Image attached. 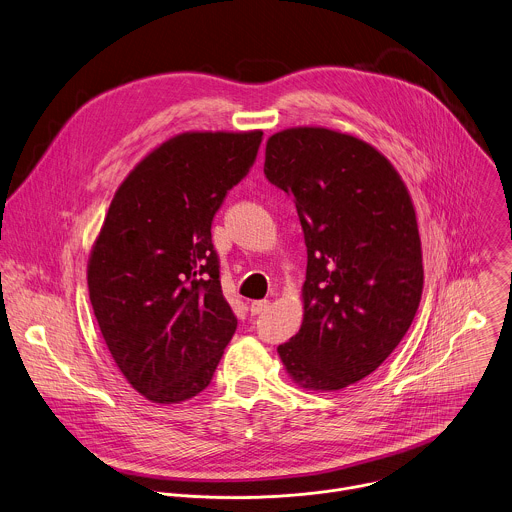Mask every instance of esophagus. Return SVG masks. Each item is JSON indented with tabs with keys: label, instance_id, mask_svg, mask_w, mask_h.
I'll use <instances>...</instances> for the list:
<instances>
[{
	"label": "esophagus",
	"instance_id": "1",
	"mask_svg": "<svg viewBox=\"0 0 512 512\" xmlns=\"http://www.w3.org/2000/svg\"><path fill=\"white\" fill-rule=\"evenodd\" d=\"M269 307V299H261V301H253L251 305H249V309H251V313L253 315H259V313H263L265 309Z\"/></svg>",
	"mask_w": 512,
	"mask_h": 512
}]
</instances>
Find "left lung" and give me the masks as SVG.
<instances>
[{
    "label": "left lung",
    "instance_id": "obj_1",
    "mask_svg": "<svg viewBox=\"0 0 512 512\" xmlns=\"http://www.w3.org/2000/svg\"><path fill=\"white\" fill-rule=\"evenodd\" d=\"M263 173L293 199L307 247L303 323L279 358L301 388H348L382 366L418 311L412 199L384 154L327 128L273 134Z\"/></svg>",
    "mask_w": 512,
    "mask_h": 512
}]
</instances>
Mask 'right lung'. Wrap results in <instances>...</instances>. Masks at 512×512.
I'll return each instance as SVG.
<instances>
[{"instance_id":"add662e5","label":"right lung","mask_w":512,"mask_h":512,"mask_svg":"<svg viewBox=\"0 0 512 512\" xmlns=\"http://www.w3.org/2000/svg\"><path fill=\"white\" fill-rule=\"evenodd\" d=\"M261 130L185 132L118 187L88 261L90 303L130 386L156 404L203 392L237 329L211 225Z\"/></svg>"}]
</instances>
